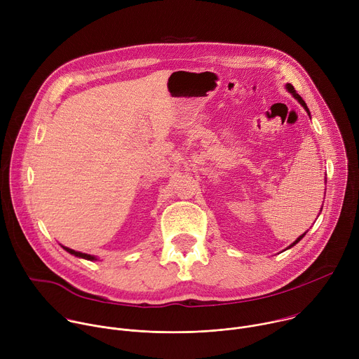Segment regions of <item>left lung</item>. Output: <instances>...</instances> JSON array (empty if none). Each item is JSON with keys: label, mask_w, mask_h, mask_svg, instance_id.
Wrapping results in <instances>:
<instances>
[{"label": "left lung", "mask_w": 359, "mask_h": 359, "mask_svg": "<svg viewBox=\"0 0 359 359\" xmlns=\"http://www.w3.org/2000/svg\"><path fill=\"white\" fill-rule=\"evenodd\" d=\"M285 88H287V90H288V92H290V93H292V96H294V97H295V99H297V100H298V102H299V104H301V105H302V107H304V109H305V111H306V114H309V116H311V115H310V111H309V108H306V104H305V102H304V99H302V97H301V96H299V95H298V93H297V92H295V89H294V86H292V85H291V83H287V85H285ZM304 236H305V233H304V234H302V236H299V237H298V238H297V240H295V241H294V243H292V244H291V245H290V247H292V245H295V244H297V243H298V241H299V240H301V238H302V237H304Z\"/></svg>", "instance_id": "obj_1"}]
</instances>
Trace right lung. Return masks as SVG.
Here are the masks:
<instances>
[{"instance_id": "right-lung-1", "label": "right lung", "mask_w": 359, "mask_h": 359, "mask_svg": "<svg viewBox=\"0 0 359 359\" xmlns=\"http://www.w3.org/2000/svg\"><path fill=\"white\" fill-rule=\"evenodd\" d=\"M62 248H64L65 251H68L69 254L75 255V257H79V259H85V260H90V262H95V260H96V257H93V255H90V254L79 252V251H75V250H72V248H68V247H64V245H62Z\"/></svg>"}]
</instances>
